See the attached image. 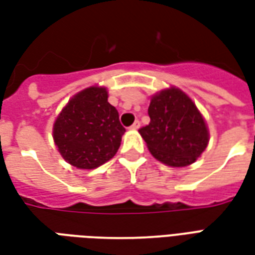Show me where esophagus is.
<instances>
[{
  "mask_svg": "<svg viewBox=\"0 0 255 255\" xmlns=\"http://www.w3.org/2000/svg\"><path fill=\"white\" fill-rule=\"evenodd\" d=\"M139 127H140V123H139L138 120H136V122L133 123L132 126H131V127H129V129H138Z\"/></svg>",
  "mask_w": 255,
  "mask_h": 255,
  "instance_id": "obj_1",
  "label": "esophagus"
}]
</instances>
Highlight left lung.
<instances>
[{"mask_svg": "<svg viewBox=\"0 0 255 255\" xmlns=\"http://www.w3.org/2000/svg\"><path fill=\"white\" fill-rule=\"evenodd\" d=\"M149 126L139 133L147 149L162 164L183 168L194 164L209 143V128L195 102L171 86L151 95Z\"/></svg>", "mask_w": 255, "mask_h": 255, "instance_id": "8db88e82", "label": "left lung"}]
</instances>
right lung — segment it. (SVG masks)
Returning <instances> with one entry per match:
<instances>
[{"label":"right lung","mask_w":255,"mask_h":255,"mask_svg":"<svg viewBox=\"0 0 255 255\" xmlns=\"http://www.w3.org/2000/svg\"><path fill=\"white\" fill-rule=\"evenodd\" d=\"M124 132L119 112L108 102V89L98 84L73 95L53 124L58 153L79 169H94L113 158Z\"/></svg>","instance_id":"right-lung-1"}]
</instances>
